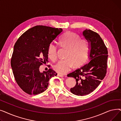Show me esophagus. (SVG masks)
<instances>
[{
  "instance_id": "esophagus-1",
  "label": "esophagus",
  "mask_w": 121,
  "mask_h": 121,
  "mask_svg": "<svg viewBox=\"0 0 121 121\" xmlns=\"http://www.w3.org/2000/svg\"><path fill=\"white\" fill-rule=\"evenodd\" d=\"M57 76H58V77H64V75H62V74H59V73L57 74Z\"/></svg>"
}]
</instances>
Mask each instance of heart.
I'll return each instance as SVG.
<instances>
[{
    "label": "heart",
    "mask_w": 121,
    "mask_h": 121,
    "mask_svg": "<svg viewBox=\"0 0 121 121\" xmlns=\"http://www.w3.org/2000/svg\"><path fill=\"white\" fill-rule=\"evenodd\" d=\"M59 45L61 48H67L65 58L61 60L53 66V69L59 74H64L73 68V65L78 67L82 65L87 60L89 49L87 41L80 39L79 36L73 32L68 31L59 38ZM49 58L52 61L57 58V47L50 43L48 48Z\"/></svg>",
    "instance_id": "obj_1"
}]
</instances>
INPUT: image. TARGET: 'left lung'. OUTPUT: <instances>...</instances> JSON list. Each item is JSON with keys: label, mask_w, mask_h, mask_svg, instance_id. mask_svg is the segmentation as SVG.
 <instances>
[{"label": "left lung", "mask_w": 121, "mask_h": 121, "mask_svg": "<svg viewBox=\"0 0 121 121\" xmlns=\"http://www.w3.org/2000/svg\"><path fill=\"white\" fill-rule=\"evenodd\" d=\"M83 35L88 42L89 62L67 75L74 78L75 86L71 92L77 96L92 92L100 83L106 73L107 49L100 36L90 29H86Z\"/></svg>", "instance_id": "8db88e82"}]
</instances>
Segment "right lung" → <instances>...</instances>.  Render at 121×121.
I'll list each match as a JSON object with an SVG mask.
<instances>
[{"label": "right lung", "mask_w": 121, "mask_h": 121, "mask_svg": "<svg viewBox=\"0 0 121 121\" xmlns=\"http://www.w3.org/2000/svg\"><path fill=\"white\" fill-rule=\"evenodd\" d=\"M62 31L37 25L25 32L15 43L11 65L17 83L24 92L37 95L44 92L49 79L57 74L52 69L41 73L39 68L48 61V46Z\"/></svg>", "instance_id": "add662e5"}]
</instances>
